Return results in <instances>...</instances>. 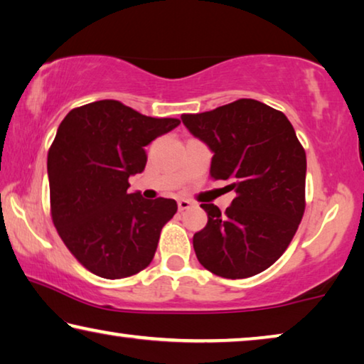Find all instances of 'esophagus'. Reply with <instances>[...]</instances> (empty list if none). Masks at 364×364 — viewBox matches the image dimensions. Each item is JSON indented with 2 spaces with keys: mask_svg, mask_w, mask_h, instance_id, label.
<instances>
[{
  "mask_svg": "<svg viewBox=\"0 0 364 364\" xmlns=\"http://www.w3.org/2000/svg\"><path fill=\"white\" fill-rule=\"evenodd\" d=\"M191 205H193V204L189 203L188 199H180V200H178V209H180V212L189 209V207H191Z\"/></svg>",
  "mask_w": 364,
  "mask_h": 364,
  "instance_id": "esophagus-1",
  "label": "esophagus"
}]
</instances>
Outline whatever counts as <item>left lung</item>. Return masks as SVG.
<instances>
[{
    "label": "left lung",
    "instance_id": "1",
    "mask_svg": "<svg viewBox=\"0 0 364 364\" xmlns=\"http://www.w3.org/2000/svg\"><path fill=\"white\" fill-rule=\"evenodd\" d=\"M183 124L213 152L212 180L230 181L236 198L222 215L200 204L207 225L194 235L198 261L223 279H247L284 255L306 200V152L284 113L240 99L196 114Z\"/></svg>",
    "mask_w": 364,
    "mask_h": 364
}]
</instances>
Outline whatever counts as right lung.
<instances>
[{
	"mask_svg": "<svg viewBox=\"0 0 364 364\" xmlns=\"http://www.w3.org/2000/svg\"><path fill=\"white\" fill-rule=\"evenodd\" d=\"M176 118H152L118 100L66 114L48 151L51 220L71 255L103 279H124L152 262L173 199L129 193V176L147 164L144 147L175 129Z\"/></svg>",
	"mask_w": 364,
	"mask_h": 364,
	"instance_id": "add662e5",
	"label": "right lung"
}]
</instances>
